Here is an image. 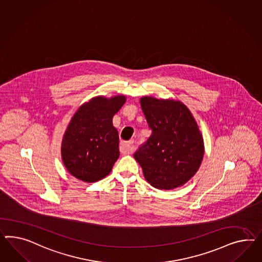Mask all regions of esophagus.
<instances>
[{
    "label": "esophagus",
    "instance_id": "obj_1",
    "mask_svg": "<svg viewBox=\"0 0 262 262\" xmlns=\"http://www.w3.org/2000/svg\"><path fill=\"white\" fill-rule=\"evenodd\" d=\"M134 140H129V141L121 142L120 143V151L124 155H130L134 151Z\"/></svg>",
    "mask_w": 262,
    "mask_h": 262
}]
</instances>
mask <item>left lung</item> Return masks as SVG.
Wrapping results in <instances>:
<instances>
[{"instance_id":"1","label":"left lung","mask_w":262,"mask_h":262,"mask_svg":"<svg viewBox=\"0 0 262 262\" xmlns=\"http://www.w3.org/2000/svg\"><path fill=\"white\" fill-rule=\"evenodd\" d=\"M142 111L152 130L134 155L152 187L171 190L198 171L204 143L189 108L179 101L143 97Z\"/></svg>"}]
</instances>
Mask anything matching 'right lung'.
I'll return each instance as SVG.
<instances>
[{"mask_svg":"<svg viewBox=\"0 0 262 262\" xmlns=\"http://www.w3.org/2000/svg\"><path fill=\"white\" fill-rule=\"evenodd\" d=\"M126 102L122 95L98 96L79 107L62 142L67 170L79 180L92 183L106 177L119 157V136L113 117Z\"/></svg>","mask_w":262,"mask_h":262,"instance_id":"right-lung-1","label":"right lung"}]
</instances>
